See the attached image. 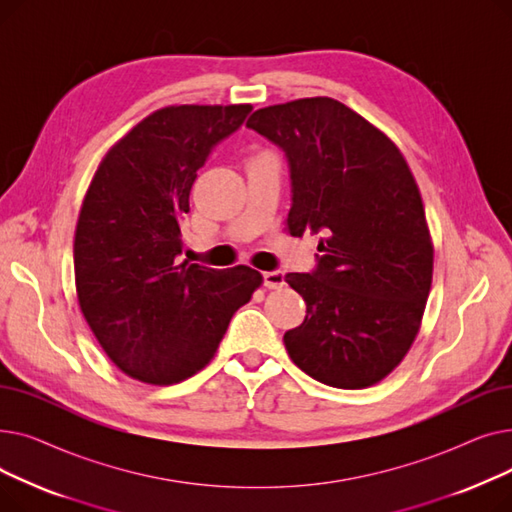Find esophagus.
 I'll return each mask as SVG.
<instances>
[{
	"label": "esophagus",
	"instance_id": "1",
	"mask_svg": "<svg viewBox=\"0 0 512 512\" xmlns=\"http://www.w3.org/2000/svg\"><path fill=\"white\" fill-rule=\"evenodd\" d=\"M263 284H265V288L278 290L286 284V280H284V274L278 272V270L276 272H263Z\"/></svg>",
	"mask_w": 512,
	"mask_h": 512
}]
</instances>
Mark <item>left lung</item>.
Segmentation results:
<instances>
[{"mask_svg": "<svg viewBox=\"0 0 512 512\" xmlns=\"http://www.w3.org/2000/svg\"><path fill=\"white\" fill-rule=\"evenodd\" d=\"M247 126L286 153L290 236L321 234L317 270L286 276L307 303L303 324L284 334L292 363L334 388L382 382L409 353L434 274L407 159L332 97L261 107Z\"/></svg>", "mask_w": 512, "mask_h": 512, "instance_id": "left-lung-1", "label": "left lung"}]
</instances>
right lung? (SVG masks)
Masks as SVG:
<instances>
[{
  "label": "right lung",
  "mask_w": 512,
  "mask_h": 512,
  "mask_svg": "<svg viewBox=\"0 0 512 512\" xmlns=\"http://www.w3.org/2000/svg\"><path fill=\"white\" fill-rule=\"evenodd\" d=\"M251 110L161 107L105 153L89 184L74 232L76 297L105 355L134 380L170 386L201 371L263 284L249 265L180 263L197 170Z\"/></svg>",
  "instance_id": "right-lung-1"
}]
</instances>
